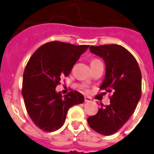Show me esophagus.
<instances>
[{
    "label": "esophagus",
    "mask_w": 154,
    "mask_h": 154,
    "mask_svg": "<svg viewBox=\"0 0 154 154\" xmlns=\"http://www.w3.org/2000/svg\"><path fill=\"white\" fill-rule=\"evenodd\" d=\"M91 101V98H89V97H85V103H89V102Z\"/></svg>",
    "instance_id": "1"
}]
</instances>
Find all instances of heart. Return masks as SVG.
<instances>
[{"label":"heart","mask_w":154,"mask_h":154,"mask_svg":"<svg viewBox=\"0 0 154 154\" xmlns=\"http://www.w3.org/2000/svg\"><path fill=\"white\" fill-rule=\"evenodd\" d=\"M90 63H91V66H96L98 64H100L102 63V62L99 60V59H97V58H93V59H91V61H90Z\"/></svg>","instance_id":"b5f03b06"}]
</instances>
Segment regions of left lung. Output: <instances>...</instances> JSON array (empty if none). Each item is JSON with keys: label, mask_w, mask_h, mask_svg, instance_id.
<instances>
[{"label": "left lung", "mask_w": 154, "mask_h": 154, "mask_svg": "<svg viewBox=\"0 0 154 154\" xmlns=\"http://www.w3.org/2000/svg\"><path fill=\"white\" fill-rule=\"evenodd\" d=\"M90 51L104 59L106 76L100 89L112 93L110 104L101 107L88 123L96 132L111 135L118 131L134 113L142 94V74L136 59L118 45L91 46Z\"/></svg>", "instance_id": "8db88e82"}]
</instances>
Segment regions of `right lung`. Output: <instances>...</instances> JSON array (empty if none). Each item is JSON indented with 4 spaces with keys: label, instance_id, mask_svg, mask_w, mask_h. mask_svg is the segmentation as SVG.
<instances>
[{
    "label": "right lung",
    "instance_id": "right-lung-1",
    "mask_svg": "<svg viewBox=\"0 0 154 154\" xmlns=\"http://www.w3.org/2000/svg\"><path fill=\"white\" fill-rule=\"evenodd\" d=\"M88 47L51 41L41 45L29 58L23 73L22 95L29 117L42 131L60 128L68 109L84 102L83 95L78 91L63 96L55 88Z\"/></svg>",
    "mask_w": 154,
    "mask_h": 154
}]
</instances>
